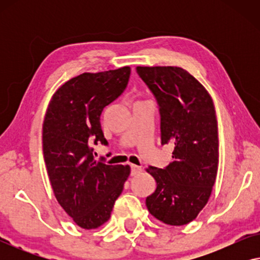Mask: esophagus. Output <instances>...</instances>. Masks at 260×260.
Instances as JSON below:
<instances>
[{
  "label": "esophagus",
  "mask_w": 260,
  "mask_h": 260,
  "mask_svg": "<svg viewBox=\"0 0 260 260\" xmlns=\"http://www.w3.org/2000/svg\"><path fill=\"white\" fill-rule=\"evenodd\" d=\"M142 172V168L138 166H135V165H131V175L135 176L137 175V174H140Z\"/></svg>",
  "instance_id": "1"
}]
</instances>
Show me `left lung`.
I'll use <instances>...</instances> for the list:
<instances>
[{
  "instance_id": "1",
  "label": "left lung",
  "mask_w": 260,
  "mask_h": 260,
  "mask_svg": "<svg viewBox=\"0 0 260 260\" xmlns=\"http://www.w3.org/2000/svg\"><path fill=\"white\" fill-rule=\"evenodd\" d=\"M136 70L158 103L161 143L174 145L169 166L147 169L157 186L145 205L152 216L167 225H187L208 202L218 173V120L213 99L181 67Z\"/></svg>"
}]
</instances>
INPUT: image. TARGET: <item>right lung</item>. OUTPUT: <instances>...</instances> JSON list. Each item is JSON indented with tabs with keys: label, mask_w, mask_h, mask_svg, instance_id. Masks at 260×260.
<instances>
[{
	"label": "right lung",
	"mask_w": 260,
	"mask_h": 260,
	"mask_svg": "<svg viewBox=\"0 0 260 260\" xmlns=\"http://www.w3.org/2000/svg\"><path fill=\"white\" fill-rule=\"evenodd\" d=\"M130 72L124 66L74 77L55 91L46 111L42 150L53 193L81 229L108 221L130 175L129 166L95 161L91 147L108 144L101 115L125 90Z\"/></svg>",
	"instance_id": "1"
}]
</instances>
